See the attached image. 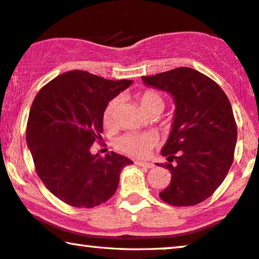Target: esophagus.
<instances>
[{"label": "esophagus", "mask_w": 259, "mask_h": 259, "mask_svg": "<svg viewBox=\"0 0 259 259\" xmlns=\"http://www.w3.org/2000/svg\"><path fill=\"white\" fill-rule=\"evenodd\" d=\"M136 165H140V167H144V168H149V169H151V168L155 167L154 163H150V162H141V161H136L135 162Z\"/></svg>", "instance_id": "1"}]
</instances>
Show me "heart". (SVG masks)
Wrapping results in <instances>:
<instances>
[{"mask_svg": "<svg viewBox=\"0 0 259 259\" xmlns=\"http://www.w3.org/2000/svg\"><path fill=\"white\" fill-rule=\"evenodd\" d=\"M119 103V96H116V97L110 99L104 109V113H103V119H104L105 123L112 122ZM140 103L143 111L150 116L155 115V113L160 115L165 106L164 97L155 90H147V91L142 92V95L140 96ZM155 142H156V139L151 134L126 133L119 136L118 139H116L115 147L117 150L122 151V153L129 155V156L143 157L148 155L151 148L154 147Z\"/></svg>", "mask_w": 259, "mask_h": 259, "instance_id": "b5f03b06", "label": "heart"}]
</instances>
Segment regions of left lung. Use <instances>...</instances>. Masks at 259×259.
I'll return each instance as SVG.
<instances>
[{
    "label": "left lung",
    "instance_id": "obj_1",
    "mask_svg": "<svg viewBox=\"0 0 259 259\" xmlns=\"http://www.w3.org/2000/svg\"><path fill=\"white\" fill-rule=\"evenodd\" d=\"M142 79L175 103L170 135L161 150L171 180L160 198L173 206L199 204L222 185L233 162L237 124L229 98L214 80L189 67Z\"/></svg>",
    "mask_w": 259,
    "mask_h": 259
}]
</instances>
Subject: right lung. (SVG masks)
Segmentation results:
<instances>
[{
  "label": "right lung",
  "instance_id": "right-lung-1",
  "mask_svg": "<svg viewBox=\"0 0 259 259\" xmlns=\"http://www.w3.org/2000/svg\"><path fill=\"white\" fill-rule=\"evenodd\" d=\"M132 84L75 70L58 75L34 98L27 146L37 177L65 204L91 208L108 201L120 171L133 163L113 151L105 157L91 154L92 144L102 139L106 104Z\"/></svg>",
  "mask_w": 259,
  "mask_h": 259
}]
</instances>
